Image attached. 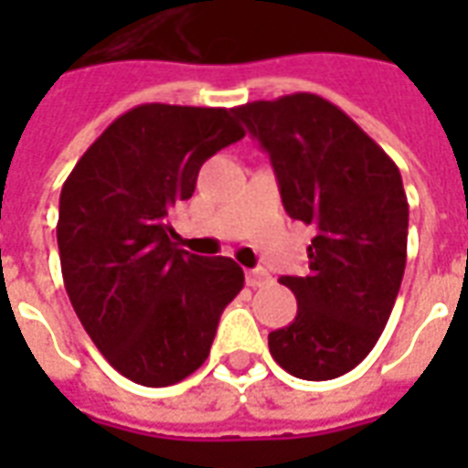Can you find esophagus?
<instances>
[{"label": "esophagus", "mask_w": 468, "mask_h": 468, "mask_svg": "<svg viewBox=\"0 0 468 468\" xmlns=\"http://www.w3.org/2000/svg\"><path fill=\"white\" fill-rule=\"evenodd\" d=\"M245 281H248L250 288H263V285L271 283V273L263 271V268H253V271H248V273H245Z\"/></svg>", "instance_id": "1"}]
</instances>
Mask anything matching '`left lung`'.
Wrapping results in <instances>:
<instances>
[{
  "instance_id": "1",
  "label": "left lung",
  "mask_w": 468,
  "mask_h": 468,
  "mask_svg": "<svg viewBox=\"0 0 468 468\" xmlns=\"http://www.w3.org/2000/svg\"><path fill=\"white\" fill-rule=\"evenodd\" d=\"M273 165L285 213L315 225L308 275H283L298 315L268 334L281 368L305 381L344 376L386 328L406 268L401 173L344 110L311 92L235 107Z\"/></svg>"
}]
</instances>
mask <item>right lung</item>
Instances as JSON below:
<instances>
[{
    "label": "right lung",
    "instance_id": "right-lung-1",
    "mask_svg": "<svg viewBox=\"0 0 468 468\" xmlns=\"http://www.w3.org/2000/svg\"><path fill=\"white\" fill-rule=\"evenodd\" d=\"M245 134L233 110L140 105L90 144L62 185V278L92 344L124 378L160 388L197 371L243 268L175 248L167 215L207 157Z\"/></svg>",
    "mask_w": 468,
    "mask_h": 468
}]
</instances>
